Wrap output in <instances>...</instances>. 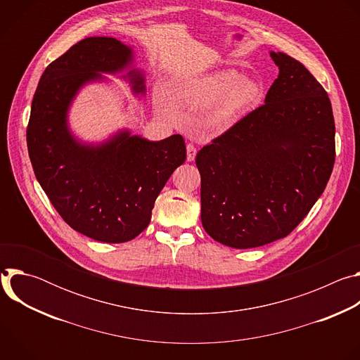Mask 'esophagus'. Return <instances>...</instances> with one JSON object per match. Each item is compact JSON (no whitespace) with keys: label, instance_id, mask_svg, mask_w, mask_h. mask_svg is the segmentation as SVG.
<instances>
[{"label":"esophagus","instance_id":"34e87169","mask_svg":"<svg viewBox=\"0 0 360 360\" xmlns=\"http://www.w3.org/2000/svg\"><path fill=\"white\" fill-rule=\"evenodd\" d=\"M196 157V148L192 145V143H188L186 145V161L188 162H192Z\"/></svg>","mask_w":360,"mask_h":360}]
</instances>
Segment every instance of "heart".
Here are the masks:
<instances>
[{"instance_id":"obj_1","label":"heart","mask_w":360,"mask_h":360,"mask_svg":"<svg viewBox=\"0 0 360 360\" xmlns=\"http://www.w3.org/2000/svg\"><path fill=\"white\" fill-rule=\"evenodd\" d=\"M262 85L239 71L226 68L199 75L182 85L179 101L191 111H205L203 124L208 131L222 134L261 101Z\"/></svg>"}]
</instances>
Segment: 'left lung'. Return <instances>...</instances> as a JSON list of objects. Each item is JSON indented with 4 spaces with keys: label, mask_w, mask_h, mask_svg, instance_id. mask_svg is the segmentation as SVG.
<instances>
[{
    "label": "left lung",
    "mask_w": 360,
    "mask_h": 360,
    "mask_svg": "<svg viewBox=\"0 0 360 360\" xmlns=\"http://www.w3.org/2000/svg\"><path fill=\"white\" fill-rule=\"evenodd\" d=\"M269 56L279 75L265 104L195 160L203 229L235 249L288 236L323 193L335 164L326 91L295 58L275 51Z\"/></svg>",
    "instance_id": "8db88e82"
}]
</instances>
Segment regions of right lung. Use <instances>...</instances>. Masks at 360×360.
I'll list each match as a JSON object with an SVG mask.
<instances>
[{
	"label": "right lung",
	"instance_id": "1",
	"mask_svg": "<svg viewBox=\"0 0 360 360\" xmlns=\"http://www.w3.org/2000/svg\"><path fill=\"white\" fill-rule=\"evenodd\" d=\"M131 45L91 37L72 45L44 71L31 104L27 145L34 174L63 219L99 242L122 243L149 224L155 200L186 160L181 135L149 141L122 128L88 142L74 134L70 111L86 85L125 79L136 98L145 72L134 65Z\"/></svg>",
	"mask_w": 360,
	"mask_h": 360
}]
</instances>
